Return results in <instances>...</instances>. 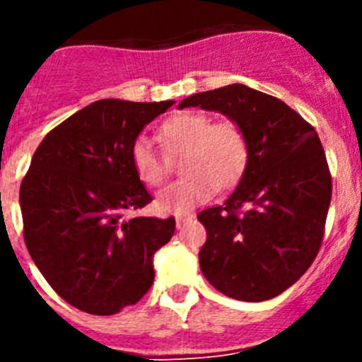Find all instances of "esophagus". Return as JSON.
I'll list each match as a JSON object with an SVG mask.
<instances>
[{"label": "esophagus", "mask_w": 362, "mask_h": 362, "mask_svg": "<svg viewBox=\"0 0 362 362\" xmlns=\"http://www.w3.org/2000/svg\"><path fill=\"white\" fill-rule=\"evenodd\" d=\"M192 219H194V216H192V214H177V216H175V225L181 226Z\"/></svg>", "instance_id": "obj_1"}]
</instances>
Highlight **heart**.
Instances as JSON below:
<instances>
[{"label":"heart","instance_id":"heart-1","mask_svg":"<svg viewBox=\"0 0 362 362\" xmlns=\"http://www.w3.org/2000/svg\"><path fill=\"white\" fill-rule=\"evenodd\" d=\"M159 141L166 156L181 158L187 174L158 194L156 209L165 214H185L209 201L217 187L226 190L239 183L250 159V145L241 124L232 119L216 121L201 112H181L163 121ZM136 175L148 187H159L168 174V161L146 137L130 146Z\"/></svg>","mask_w":362,"mask_h":362}]
</instances>
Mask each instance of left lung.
I'll list each match as a JSON object with an SVG mask.
<instances>
[{"mask_svg": "<svg viewBox=\"0 0 362 362\" xmlns=\"http://www.w3.org/2000/svg\"><path fill=\"white\" fill-rule=\"evenodd\" d=\"M241 124L250 159L223 206L199 212L206 243L199 267L214 288L259 303L290 288L321 248L332 175L312 124L281 99L226 85L183 99Z\"/></svg>", "mask_w": 362, "mask_h": 362, "instance_id": "1", "label": "left lung"}]
</instances>
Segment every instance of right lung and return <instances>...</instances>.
<instances>
[{"label": "right lung", "instance_id": "1", "mask_svg": "<svg viewBox=\"0 0 362 362\" xmlns=\"http://www.w3.org/2000/svg\"><path fill=\"white\" fill-rule=\"evenodd\" d=\"M174 101L99 99L50 130L21 181L23 238L59 297L94 315L136 305L153 283V254L175 219L134 217L152 201L130 163V146Z\"/></svg>", "mask_w": 362, "mask_h": 362}]
</instances>
